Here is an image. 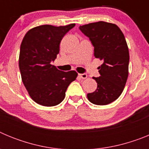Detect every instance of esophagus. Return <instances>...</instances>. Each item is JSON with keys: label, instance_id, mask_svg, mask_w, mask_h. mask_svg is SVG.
Wrapping results in <instances>:
<instances>
[{"label": "esophagus", "instance_id": "esophagus-1", "mask_svg": "<svg viewBox=\"0 0 149 149\" xmlns=\"http://www.w3.org/2000/svg\"><path fill=\"white\" fill-rule=\"evenodd\" d=\"M79 76H80L82 79L87 78V74H79Z\"/></svg>", "mask_w": 149, "mask_h": 149}]
</instances>
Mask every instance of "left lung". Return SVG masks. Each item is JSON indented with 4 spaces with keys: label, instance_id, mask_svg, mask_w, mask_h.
Returning <instances> with one entry per match:
<instances>
[{
    "label": "left lung",
    "instance_id": "left-lung-1",
    "mask_svg": "<svg viewBox=\"0 0 149 149\" xmlns=\"http://www.w3.org/2000/svg\"><path fill=\"white\" fill-rule=\"evenodd\" d=\"M81 32L94 46L95 58L103 60L100 77H94L97 89L88 93L91 103L107 105L121 95L128 76L129 51L122 30L115 24L98 22L80 26Z\"/></svg>",
    "mask_w": 149,
    "mask_h": 149
}]
</instances>
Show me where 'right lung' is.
I'll list each match as a JSON object with an SVG mask.
<instances>
[{
	"label": "right lung",
	"mask_w": 149,
	"mask_h": 149,
	"mask_svg": "<svg viewBox=\"0 0 149 149\" xmlns=\"http://www.w3.org/2000/svg\"><path fill=\"white\" fill-rule=\"evenodd\" d=\"M74 26H38L30 29L22 40L18 60L22 82L39 104L52 107L61 103L69 84L75 81V71L63 72L51 64L59 54L63 36Z\"/></svg>",
	"instance_id": "add662e5"
}]
</instances>
